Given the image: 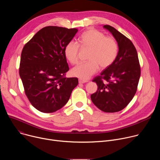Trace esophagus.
I'll list each match as a JSON object with an SVG mask.
<instances>
[{"instance_id": "esophagus-1", "label": "esophagus", "mask_w": 160, "mask_h": 160, "mask_svg": "<svg viewBox=\"0 0 160 160\" xmlns=\"http://www.w3.org/2000/svg\"><path fill=\"white\" fill-rule=\"evenodd\" d=\"M78 81H79V83H86V82H88V80H83V79H82V78H79Z\"/></svg>"}]
</instances>
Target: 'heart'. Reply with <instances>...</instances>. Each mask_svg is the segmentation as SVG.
I'll use <instances>...</instances> for the list:
<instances>
[{"instance_id": "obj_1", "label": "heart", "mask_w": 160, "mask_h": 160, "mask_svg": "<svg viewBox=\"0 0 160 160\" xmlns=\"http://www.w3.org/2000/svg\"><path fill=\"white\" fill-rule=\"evenodd\" d=\"M78 40L82 48L89 49L87 55L89 60L73 68L72 73L75 77L87 79L98 71L99 66L101 68L110 66L118 56V45L116 40L111 37H106L99 30H87L80 35ZM80 45L70 41L64 48L65 57L72 64L78 62Z\"/></svg>"}]
</instances>
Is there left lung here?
I'll return each mask as SVG.
<instances>
[{
  "label": "left lung",
  "instance_id": "obj_1",
  "mask_svg": "<svg viewBox=\"0 0 160 160\" xmlns=\"http://www.w3.org/2000/svg\"><path fill=\"white\" fill-rule=\"evenodd\" d=\"M118 42L119 51L114 62L96 77L98 88L91 94L92 102L106 112L124 109L135 96L141 76L138 52L132 41L111 26L105 25ZM106 82H103V80Z\"/></svg>",
  "mask_w": 160,
  "mask_h": 160
}]
</instances>
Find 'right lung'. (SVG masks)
<instances>
[{"instance_id":"obj_1","label":"right lung","mask_w":160,"mask_h":160,"mask_svg":"<svg viewBox=\"0 0 160 160\" xmlns=\"http://www.w3.org/2000/svg\"><path fill=\"white\" fill-rule=\"evenodd\" d=\"M78 30L49 26L39 30L23 47L19 73L32 105L42 112H53L69 100L78 83L66 78L69 70L64 48Z\"/></svg>"}]
</instances>
